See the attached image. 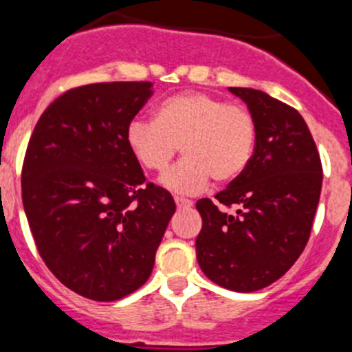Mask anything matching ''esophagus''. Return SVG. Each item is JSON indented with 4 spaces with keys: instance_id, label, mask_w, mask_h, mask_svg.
Returning <instances> with one entry per match:
<instances>
[{
    "instance_id": "1",
    "label": "esophagus",
    "mask_w": 352,
    "mask_h": 352,
    "mask_svg": "<svg viewBox=\"0 0 352 352\" xmlns=\"http://www.w3.org/2000/svg\"><path fill=\"white\" fill-rule=\"evenodd\" d=\"M175 204L179 208H190V206H192V201L186 199V197H179V196H177L175 197Z\"/></svg>"
}]
</instances>
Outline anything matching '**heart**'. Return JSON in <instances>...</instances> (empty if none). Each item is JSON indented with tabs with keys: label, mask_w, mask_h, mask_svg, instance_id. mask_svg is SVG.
I'll list each match as a JSON object with an SVG mask.
<instances>
[{
	"label": "heart",
	"mask_w": 352,
	"mask_h": 352,
	"mask_svg": "<svg viewBox=\"0 0 352 352\" xmlns=\"http://www.w3.org/2000/svg\"><path fill=\"white\" fill-rule=\"evenodd\" d=\"M125 139L134 158L153 172H163L180 144L186 156L162 184L173 192L196 194L211 177L225 184L244 172L254 151L256 124L244 108L204 93H182L162 101L155 120H131Z\"/></svg>",
	"instance_id": "obj_1"
}]
</instances>
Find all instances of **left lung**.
<instances>
[{
	"instance_id": "1",
	"label": "left lung",
	"mask_w": 352,
	"mask_h": 352,
	"mask_svg": "<svg viewBox=\"0 0 352 352\" xmlns=\"http://www.w3.org/2000/svg\"><path fill=\"white\" fill-rule=\"evenodd\" d=\"M228 91L254 118V153L217 201L196 203L203 218L196 256L211 282L252 292L278 280L305 251L322 192V162L298 110L263 91Z\"/></svg>"
}]
</instances>
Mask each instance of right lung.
I'll use <instances>...</instances> for the list:
<instances>
[{
	"instance_id": "add662e5",
	"label": "right lung",
	"mask_w": 352,
	"mask_h": 352,
	"mask_svg": "<svg viewBox=\"0 0 352 352\" xmlns=\"http://www.w3.org/2000/svg\"><path fill=\"white\" fill-rule=\"evenodd\" d=\"M151 82H100L44 110L27 146L22 201L51 274L93 301H117L151 275L175 201L144 184L125 132Z\"/></svg>"
}]
</instances>
